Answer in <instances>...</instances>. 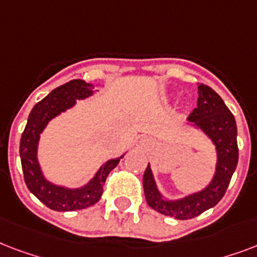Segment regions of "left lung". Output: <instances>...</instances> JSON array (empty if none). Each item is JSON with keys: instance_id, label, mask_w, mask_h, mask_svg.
I'll return each mask as SVG.
<instances>
[{"instance_id": "8db88e82", "label": "left lung", "mask_w": 257, "mask_h": 257, "mask_svg": "<svg viewBox=\"0 0 257 257\" xmlns=\"http://www.w3.org/2000/svg\"><path fill=\"white\" fill-rule=\"evenodd\" d=\"M188 122L208 135L216 146L217 165L210 184L200 192L180 200H165L153 177L150 165L143 174V190L147 204L157 212L177 220H189L218 204L237 166V127L233 114L217 92L205 84H198L197 107L188 116Z\"/></svg>"}]
</instances>
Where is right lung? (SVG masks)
Returning a JSON list of instances; mask_svg holds the SVG:
<instances>
[{
    "instance_id": "add662e5",
    "label": "right lung",
    "mask_w": 257,
    "mask_h": 257,
    "mask_svg": "<svg viewBox=\"0 0 257 257\" xmlns=\"http://www.w3.org/2000/svg\"><path fill=\"white\" fill-rule=\"evenodd\" d=\"M92 89V84L85 83L80 79H75L55 88L32 108L25 130L21 135L20 157L25 184L31 193H33L44 205L57 212L85 209L91 205L96 204L100 200L107 176L112 169L116 168L120 158H123V156H120L107 161L106 164L101 165L88 184L77 189H69L52 184L44 177L41 172L37 160L40 134L43 133L51 119L67 108H71L77 99L91 96L93 93Z\"/></svg>"
}]
</instances>
